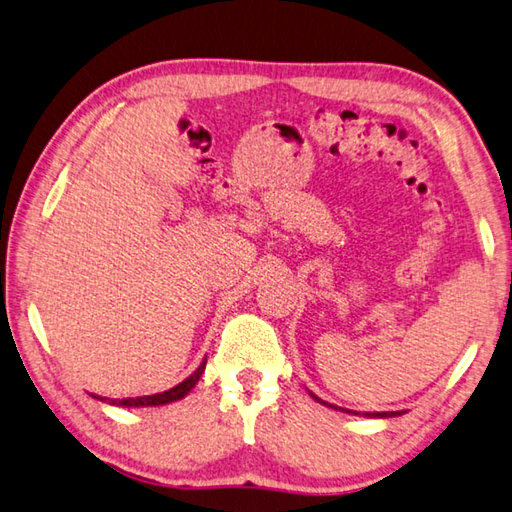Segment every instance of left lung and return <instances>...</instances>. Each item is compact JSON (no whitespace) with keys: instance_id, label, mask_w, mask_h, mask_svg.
<instances>
[{"instance_id":"obj_1","label":"left lung","mask_w":512,"mask_h":512,"mask_svg":"<svg viewBox=\"0 0 512 512\" xmlns=\"http://www.w3.org/2000/svg\"><path fill=\"white\" fill-rule=\"evenodd\" d=\"M309 396L313 398L315 403H320V405H324V407H331V410H340V412H347V414H356V416H358V412L345 410V407H336V405H331V403H327V401H322V398L315 396L313 392H309ZM362 416H367V418H389V416H401V414H398V412H365Z\"/></svg>"}]
</instances>
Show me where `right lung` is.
I'll return each mask as SVG.
<instances>
[{"label": "right lung", "instance_id": "1", "mask_svg": "<svg viewBox=\"0 0 512 512\" xmlns=\"http://www.w3.org/2000/svg\"><path fill=\"white\" fill-rule=\"evenodd\" d=\"M203 369H206V358L201 360V365L197 367L192 376H188L183 380V383L174 385L172 389H167V392L161 394H152V396H136V398H102L91 394L94 398L102 403H109V405H116V407H156V405H167V403H174V401H181L190 394V389H194V385L199 383V378L203 374Z\"/></svg>", "mask_w": 512, "mask_h": 512}]
</instances>
